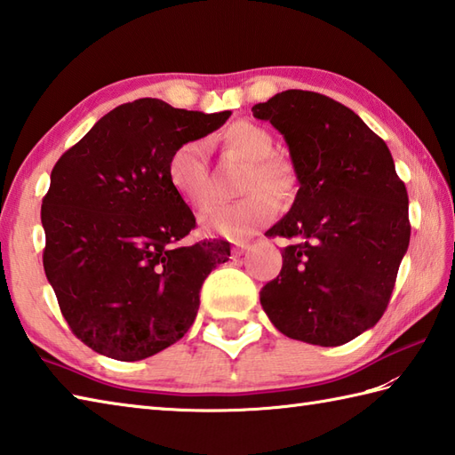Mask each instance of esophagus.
<instances>
[{
    "mask_svg": "<svg viewBox=\"0 0 455 455\" xmlns=\"http://www.w3.org/2000/svg\"><path fill=\"white\" fill-rule=\"evenodd\" d=\"M250 250H252V244H244V243H238L235 248H233V258L235 259H240L244 258Z\"/></svg>",
    "mask_w": 455,
    "mask_h": 455,
    "instance_id": "esophagus-1",
    "label": "esophagus"
}]
</instances>
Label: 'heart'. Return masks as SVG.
Returning a JSON list of instances; mask_svg holds the SVG:
<instances>
[{
    "instance_id": "b5f03b06",
    "label": "heart",
    "mask_w": 455,
    "mask_h": 455,
    "mask_svg": "<svg viewBox=\"0 0 455 455\" xmlns=\"http://www.w3.org/2000/svg\"><path fill=\"white\" fill-rule=\"evenodd\" d=\"M227 150L246 162L240 193L243 199L215 205L201 217L207 235L244 240L274 220L277 204L289 203L297 189V172L291 160L274 154V137L264 127L240 121L230 124L222 137ZM166 173L172 189L191 211H203L211 201L205 148L199 140L181 142L172 150Z\"/></svg>"
}]
</instances>
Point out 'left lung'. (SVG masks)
Masks as SVG:
<instances>
[{
    "mask_svg": "<svg viewBox=\"0 0 455 455\" xmlns=\"http://www.w3.org/2000/svg\"><path fill=\"white\" fill-rule=\"evenodd\" d=\"M283 134L299 180L291 211L267 230L293 240L259 291L279 332L342 346L383 316L409 248V196L381 137L323 93L287 90L252 108Z\"/></svg>",
    "mask_w": 455,
    "mask_h": 455,
    "instance_id": "obj_1",
    "label": "left lung"
}]
</instances>
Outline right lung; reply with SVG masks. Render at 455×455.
Masks as SVG:
<instances>
[{
	"label": "right lung",
	"instance_id": "1",
	"mask_svg": "<svg viewBox=\"0 0 455 455\" xmlns=\"http://www.w3.org/2000/svg\"><path fill=\"white\" fill-rule=\"evenodd\" d=\"M228 115L152 98L123 103L54 164L41 207L44 274L72 334L98 354L144 360L196 321L201 285L230 244H181L196 217L172 189L166 164Z\"/></svg>",
	"mask_w": 455,
	"mask_h": 455
}]
</instances>
